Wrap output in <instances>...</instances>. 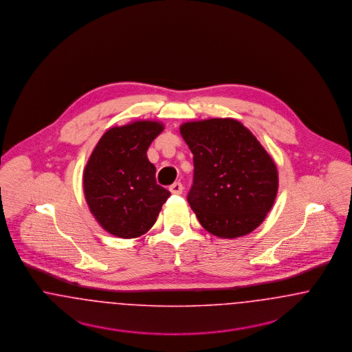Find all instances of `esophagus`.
<instances>
[{
  "label": "esophagus",
  "instance_id": "esophagus-1",
  "mask_svg": "<svg viewBox=\"0 0 352 352\" xmlns=\"http://www.w3.org/2000/svg\"><path fill=\"white\" fill-rule=\"evenodd\" d=\"M169 190H170V193H173V195H182V193H183V184L173 183L169 186Z\"/></svg>",
  "mask_w": 352,
  "mask_h": 352
}]
</instances>
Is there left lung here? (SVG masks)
Listing matches in <instances>:
<instances>
[{
	"label": "left lung",
	"instance_id": "8db88e82",
	"mask_svg": "<svg viewBox=\"0 0 352 352\" xmlns=\"http://www.w3.org/2000/svg\"><path fill=\"white\" fill-rule=\"evenodd\" d=\"M180 133L193 153L188 202L201 226L226 239L256 229L278 188L275 162L259 140L232 118L183 123Z\"/></svg>",
	"mask_w": 352,
	"mask_h": 352
}]
</instances>
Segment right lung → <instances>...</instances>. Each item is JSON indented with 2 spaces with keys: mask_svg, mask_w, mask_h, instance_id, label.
<instances>
[{
  "mask_svg": "<svg viewBox=\"0 0 352 352\" xmlns=\"http://www.w3.org/2000/svg\"><path fill=\"white\" fill-rule=\"evenodd\" d=\"M163 123L135 121L109 129L84 169L87 204L101 228L130 239L151 229L170 193L156 184V168L147 157Z\"/></svg>",
  "mask_w": 352,
  "mask_h": 352,
  "instance_id": "right-lung-1",
  "label": "right lung"
}]
</instances>
